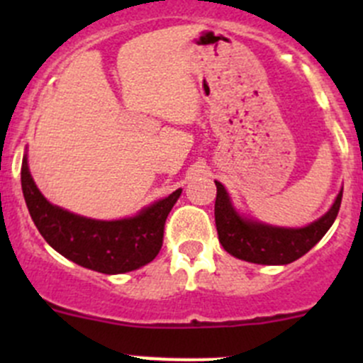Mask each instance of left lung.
<instances>
[{"label":"left lung","mask_w":363,"mask_h":363,"mask_svg":"<svg viewBox=\"0 0 363 363\" xmlns=\"http://www.w3.org/2000/svg\"><path fill=\"white\" fill-rule=\"evenodd\" d=\"M214 182L218 188L214 216L219 242L235 258L258 265H286L313 250L334 225L342 200L340 191L330 211L303 228H279L242 218L233 208L225 186Z\"/></svg>","instance_id":"1"}]
</instances>
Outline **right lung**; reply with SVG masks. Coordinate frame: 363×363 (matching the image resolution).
Listing matches in <instances>:
<instances>
[{"mask_svg": "<svg viewBox=\"0 0 363 363\" xmlns=\"http://www.w3.org/2000/svg\"><path fill=\"white\" fill-rule=\"evenodd\" d=\"M21 182L28 211L43 239L65 258L101 274L130 272L156 258L163 246L167 216L182 191L149 205L135 218L98 221L47 202L29 174L26 156Z\"/></svg>", "mask_w": 363, "mask_h": 363, "instance_id": "add662e5", "label": "right lung"}]
</instances>
